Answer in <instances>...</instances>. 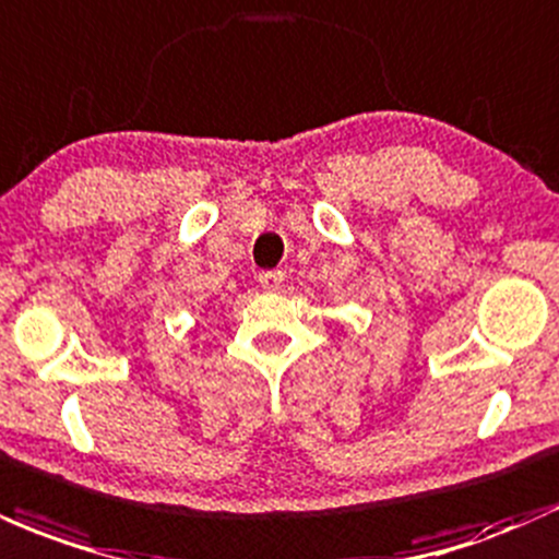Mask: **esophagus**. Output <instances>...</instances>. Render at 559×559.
<instances>
[{"label": "esophagus", "mask_w": 559, "mask_h": 559, "mask_svg": "<svg viewBox=\"0 0 559 559\" xmlns=\"http://www.w3.org/2000/svg\"><path fill=\"white\" fill-rule=\"evenodd\" d=\"M260 284H262V289H267V292L281 289V284H284V270H262Z\"/></svg>", "instance_id": "34e87169"}]
</instances>
